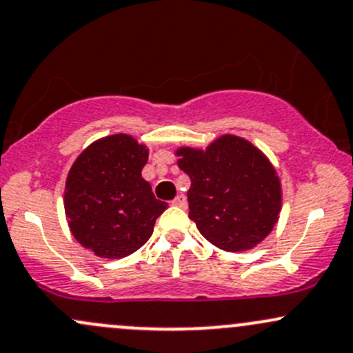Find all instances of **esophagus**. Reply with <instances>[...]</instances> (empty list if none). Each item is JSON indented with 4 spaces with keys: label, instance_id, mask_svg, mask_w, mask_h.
<instances>
[{
    "label": "esophagus",
    "instance_id": "esophagus-1",
    "mask_svg": "<svg viewBox=\"0 0 353 353\" xmlns=\"http://www.w3.org/2000/svg\"><path fill=\"white\" fill-rule=\"evenodd\" d=\"M172 203L175 207H180V208H185L187 207V196L183 195V193H180V195H176L175 199L172 200Z\"/></svg>",
    "mask_w": 353,
    "mask_h": 353
}]
</instances>
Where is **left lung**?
Wrapping results in <instances>:
<instances>
[{
  "instance_id": "1",
  "label": "left lung",
  "mask_w": 353,
  "mask_h": 353,
  "mask_svg": "<svg viewBox=\"0 0 353 353\" xmlns=\"http://www.w3.org/2000/svg\"><path fill=\"white\" fill-rule=\"evenodd\" d=\"M178 166L190 176L188 217L215 248L251 251L279 221L283 188L269 158L251 141L221 134L207 148L180 146Z\"/></svg>"
}]
</instances>
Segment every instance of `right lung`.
Listing matches in <instances>:
<instances>
[{"mask_svg":"<svg viewBox=\"0 0 353 353\" xmlns=\"http://www.w3.org/2000/svg\"><path fill=\"white\" fill-rule=\"evenodd\" d=\"M150 148L131 134L96 139L75 158L63 208L72 236L102 259H121L146 244L168 203L141 176Z\"/></svg>","mask_w":353,"mask_h":353,"instance_id":"1","label":"right lung"}]
</instances>
